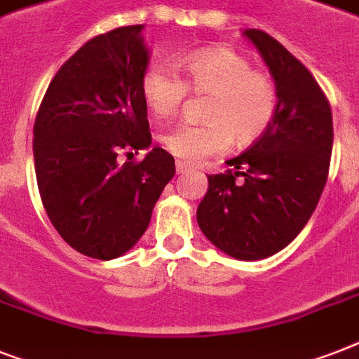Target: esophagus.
<instances>
[{
	"label": "esophagus",
	"mask_w": 359,
	"mask_h": 359,
	"mask_svg": "<svg viewBox=\"0 0 359 359\" xmlns=\"http://www.w3.org/2000/svg\"><path fill=\"white\" fill-rule=\"evenodd\" d=\"M190 165L186 162H180V160H177V173H186V171H190Z\"/></svg>",
	"instance_id": "obj_1"
}]
</instances>
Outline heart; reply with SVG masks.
I'll return each mask as SVG.
<instances>
[{"label": "heart", "mask_w": 359, "mask_h": 359, "mask_svg": "<svg viewBox=\"0 0 359 359\" xmlns=\"http://www.w3.org/2000/svg\"><path fill=\"white\" fill-rule=\"evenodd\" d=\"M186 78L168 63H152L141 78V95L156 115H171L188 91L208 95L205 124L182 123L169 128L162 141L173 156L199 162L229 149L250 147L266 134L279 109L272 76L253 69L250 57L225 46L203 48L182 61Z\"/></svg>", "instance_id": "heart-1"}]
</instances>
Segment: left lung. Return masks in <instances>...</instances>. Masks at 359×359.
<instances>
[{
	"instance_id": "8db88e82",
	"label": "left lung",
	"mask_w": 359,
	"mask_h": 359,
	"mask_svg": "<svg viewBox=\"0 0 359 359\" xmlns=\"http://www.w3.org/2000/svg\"><path fill=\"white\" fill-rule=\"evenodd\" d=\"M279 91L276 121L261 140L208 175L197 224L218 250L240 261L278 253L311 218L328 180L334 121L313 74L261 29H245Z\"/></svg>"
}]
</instances>
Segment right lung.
Listing matches in <instances>:
<instances>
[{
	"label": "right lung",
	"instance_id": "right-lung-1",
	"mask_svg": "<svg viewBox=\"0 0 359 359\" xmlns=\"http://www.w3.org/2000/svg\"><path fill=\"white\" fill-rule=\"evenodd\" d=\"M141 31L126 25L87 41L50 81L33 128L48 218L70 248L100 261L134 248L175 175L173 156L160 147L141 162L117 160L123 149L141 151L152 141Z\"/></svg>",
	"mask_w": 359,
	"mask_h": 359
}]
</instances>
